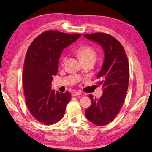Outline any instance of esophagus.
<instances>
[{
  "label": "esophagus",
  "instance_id": "esophagus-1",
  "mask_svg": "<svg viewBox=\"0 0 152 152\" xmlns=\"http://www.w3.org/2000/svg\"><path fill=\"white\" fill-rule=\"evenodd\" d=\"M82 95V93L79 91H74L72 93V96H78V95Z\"/></svg>",
  "mask_w": 152,
  "mask_h": 152
}]
</instances>
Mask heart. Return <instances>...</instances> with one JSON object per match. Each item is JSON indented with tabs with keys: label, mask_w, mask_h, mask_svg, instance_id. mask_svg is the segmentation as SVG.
Masks as SVG:
<instances>
[{
	"label": "heart",
	"mask_w": 152,
	"mask_h": 152,
	"mask_svg": "<svg viewBox=\"0 0 152 152\" xmlns=\"http://www.w3.org/2000/svg\"><path fill=\"white\" fill-rule=\"evenodd\" d=\"M76 53L80 59L81 60L83 63H90L94 64L95 61L97 59V51L94 48L89 46V45H85L78 48L76 50ZM67 59V56H63L62 59L61 61V64L63 66L65 63Z\"/></svg>",
	"instance_id": "heart-1"
}]
</instances>
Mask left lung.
<instances>
[{"instance_id": "8db88e82", "label": "left lung", "mask_w": 152, "mask_h": 152, "mask_svg": "<svg viewBox=\"0 0 152 152\" xmlns=\"http://www.w3.org/2000/svg\"><path fill=\"white\" fill-rule=\"evenodd\" d=\"M89 40L96 42L104 51V60L96 82L102 86L103 93L99 99L89 95L91 104L86 110L89 121L104 126L112 121L124 104L129 80V64L121 44L111 35L102 33L84 34Z\"/></svg>"}]
</instances>
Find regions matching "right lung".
<instances>
[{
  "mask_svg": "<svg viewBox=\"0 0 152 152\" xmlns=\"http://www.w3.org/2000/svg\"><path fill=\"white\" fill-rule=\"evenodd\" d=\"M80 36L47 31L28 48L23 70L25 102L31 114L41 124H55L63 118L71 95L51 90V81L57 73L62 51Z\"/></svg>",
  "mask_w": 152,
  "mask_h": 152,
  "instance_id": "obj_1",
  "label": "right lung"
}]
</instances>
